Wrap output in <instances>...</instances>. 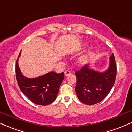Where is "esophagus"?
<instances>
[{
  "instance_id": "esophagus-1",
  "label": "esophagus",
  "mask_w": 132,
  "mask_h": 132,
  "mask_svg": "<svg viewBox=\"0 0 132 132\" xmlns=\"http://www.w3.org/2000/svg\"><path fill=\"white\" fill-rule=\"evenodd\" d=\"M70 73H71L70 71L69 70H67L65 71V76L69 75Z\"/></svg>"
}]
</instances>
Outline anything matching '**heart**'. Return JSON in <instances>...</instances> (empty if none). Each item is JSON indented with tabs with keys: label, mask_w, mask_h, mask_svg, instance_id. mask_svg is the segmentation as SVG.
<instances>
[{
	"label": "heart",
	"mask_w": 132,
	"mask_h": 132,
	"mask_svg": "<svg viewBox=\"0 0 132 132\" xmlns=\"http://www.w3.org/2000/svg\"><path fill=\"white\" fill-rule=\"evenodd\" d=\"M89 59V56H84L79 59L78 60V63L80 65H84L87 62Z\"/></svg>",
	"instance_id": "b5f03b06"
}]
</instances>
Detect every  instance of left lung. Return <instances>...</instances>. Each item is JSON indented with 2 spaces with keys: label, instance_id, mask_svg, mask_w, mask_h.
<instances>
[{
  "label": "left lung",
  "instance_id": "8db88e82",
  "mask_svg": "<svg viewBox=\"0 0 132 132\" xmlns=\"http://www.w3.org/2000/svg\"><path fill=\"white\" fill-rule=\"evenodd\" d=\"M110 59L108 69L104 72L90 69L88 65L75 72V92L82 103L95 105L103 100L111 91L116 81L117 69L113 53Z\"/></svg>",
  "mask_w": 132,
  "mask_h": 132
}]
</instances>
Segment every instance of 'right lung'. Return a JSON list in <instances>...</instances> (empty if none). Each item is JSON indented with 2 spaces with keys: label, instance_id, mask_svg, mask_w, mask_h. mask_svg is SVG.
Here are the masks:
<instances>
[{
  "label": "right lung",
  "instance_id": "add662e5",
  "mask_svg": "<svg viewBox=\"0 0 132 132\" xmlns=\"http://www.w3.org/2000/svg\"><path fill=\"white\" fill-rule=\"evenodd\" d=\"M18 58L16 63V75L21 92L37 105L46 106L53 103L57 98L59 87L64 79V73L58 74L51 71L35 78H28L21 72Z\"/></svg>",
  "mask_w": 132,
  "mask_h": 132
}]
</instances>
